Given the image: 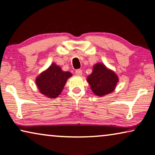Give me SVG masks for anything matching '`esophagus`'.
I'll return each instance as SVG.
<instances>
[{"label": "esophagus", "instance_id": "obj_1", "mask_svg": "<svg viewBox=\"0 0 155 155\" xmlns=\"http://www.w3.org/2000/svg\"><path fill=\"white\" fill-rule=\"evenodd\" d=\"M75 75L77 76H81L82 75V70H77V71H75Z\"/></svg>", "mask_w": 155, "mask_h": 155}]
</instances>
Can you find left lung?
<instances>
[{
    "label": "left lung",
    "mask_w": 155,
    "mask_h": 155,
    "mask_svg": "<svg viewBox=\"0 0 155 155\" xmlns=\"http://www.w3.org/2000/svg\"><path fill=\"white\" fill-rule=\"evenodd\" d=\"M87 82L95 95L104 97L115 90L118 78L115 72L104 64L97 63L93 66L92 73L87 78Z\"/></svg>",
    "instance_id": "8db88e82"
}]
</instances>
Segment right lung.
Returning <instances> with one entry per match:
<instances>
[{
  "label": "right lung",
  "instance_id": "right-lung-1",
  "mask_svg": "<svg viewBox=\"0 0 155 155\" xmlns=\"http://www.w3.org/2000/svg\"><path fill=\"white\" fill-rule=\"evenodd\" d=\"M73 75L68 71L53 63L47 69L36 78V85L41 94L51 99H55L62 92L68 79Z\"/></svg>",
  "mask_w": 155,
  "mask_h": 155
}]
</instances>
